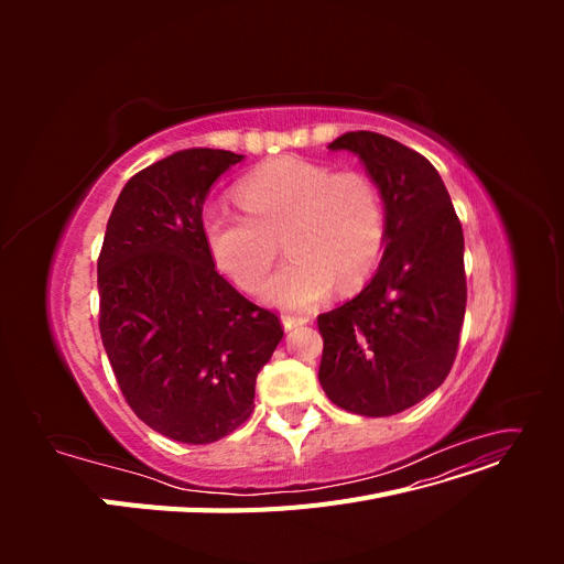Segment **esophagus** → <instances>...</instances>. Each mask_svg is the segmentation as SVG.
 I'll use <instances>...</instances> for the list:
<instances>
[{
	"label": "esophagus",
	"mask_w": 564,
	"mask_h": 564,
	"mask_svg": "<svg viewBox=\"0 0 564 564\" xmlns=\"http://www.w3.org/2000/svg\"><path fill=\"white\" fill-rule=\"evenodd\" d=\"M303 324H308V317H292V315H284V317H282L284 332H292V329H296V327H303Z\"/></svg>",
	"instance_id": "esophagus-1"
}]
</instances>
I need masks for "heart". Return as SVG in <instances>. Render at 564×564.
<instances>
[{
	"instance_id": "obj_1",
	"label": "heart",
	"mask_w": 564,
	"mask_h": 564,
	"mask_svg": "<svg viewBox=\"0 0 564 564\" xmlns=\"http://www.w3.org/2000/svg\"><path fill=\"white\" fill-rule=\"evenodd\" d=\"M237 197L245 212L214 204L202 216V240L214 265L245 292H256L280 253L284 265L263 286V301L303 313L348 292L377 268L386 240V207L365 174L296 158L249 174Z\"/></svg>"
}]
</instances>
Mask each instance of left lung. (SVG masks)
<instances>
[{"mask_svg": "<svg viewBox=\"0 0 564 564\" xmlns=\"http://www.w3.org/2000/svg\"><path fill=\"white\" fill-rule=\"evenodd\" d=\"M329 150L360 158L386 207L383 259L355 299L322 313L319 383L360 416H392L442 386L466 315L464 230L437 169L373 131Z\"/></svg>", "mask_w": 564, "mask_h": 564, "instance_id": "left-lung-1", "label": "left lung"}]
</instances>
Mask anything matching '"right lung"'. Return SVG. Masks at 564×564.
Returning a JSON list of instances; mask_svg holds the SVG:
<instances>
[{"instance_id": "obj_1", "label": "right lung", "mask_w": 564, "mask_h": 564, "mask_svg": "<svg viewBox=\"0 0 564 564\" xmlns=\"http://www.w3.org/2000/svg\"><path fill=\"white\" fill-rule=\"evenodd\" d=\"M245 155L178 150L119 193L98 256L100 338L133 414L185 445L251 416L256 377L284 332L218 275L202 240L212 185Z\"/></svg>"}]
</instances>
